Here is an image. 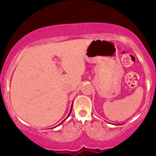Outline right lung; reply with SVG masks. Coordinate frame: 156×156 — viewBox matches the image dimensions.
I'll return each mask as SVG.
<instances>
[{
    "label": "right lung",
    "instance_id": "add662e5",
    "mask_svg": "<svg viewBox=\"0 0 156 156\" xmlns=\"http://www.w3.org/2000/svg\"><path fill=\"white\" fill-rule=\"evenodd\" d=\"M72 108H73V105H72V107H71V109H70V111H69V114H68V117H67V118H66V119H67V118H68V117H69V114H70V113H71V111H72ZM65 119H64V120H65ZM64 121H63V122H64ZM62 122H61V123H60V124H62ZM60 124H59V125H60ZM54 128H55V127H54Z\"/></svg>",
    "mask_w": 156,
    "mask_h": 156
}]
</instances>
